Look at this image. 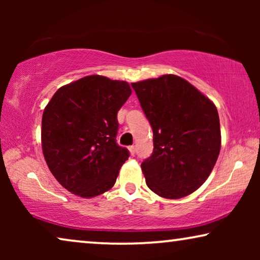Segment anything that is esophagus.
<instances>
[{
  "label": "esophagus",
  "mask_w": 260,
  "mask_h": 260,
  "mask_svg": "<svg viewBox=\"0 0 260 260\" xmlns=\"http://www.w3.org/2000/svg\"><path fill=\"white\" fill-rule=\"evenodd\" d=\"M129 150L131 155H135V152H136V147H135V145H131V147H129Z\"/></svg>",
  "instance_id": "1"
}]
</instances>
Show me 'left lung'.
I'll list each match as a JSON object with an SVG mask.
<instances>
[{
  "mask_svg": "<svg viewBox=\"0 0 260 260\" xmlns=\"http://www.w3.org/2000/svg\"><path fill=\"white\" fill-rule=\"evenodd\" d=\"M131 86L154 134V151L141 165L147 186L166 199L187 197L202 186L218 159V110L198 88L174 74Z\"/></svg>",
  "mask_w": 260,
  "mask_h": 260,
  "instance_id": "1",
  "label": "left lung"
}]
</instances>
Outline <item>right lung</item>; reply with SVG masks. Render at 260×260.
<instances>
[{
  "label": "right lung",
  "mask_w": 260,
  "mask_h": 260,
  "mask_svg": "<svg viewBox=\"0 0 260 260\" xmlns=\"http://www.w3.org/2000/svg\"><path fill=\"white\" fill-rule=\"evenodd\" d=\"M126 81L87 76L60 87L42 115V151L58 182L81 198L113 187L129 150L116 142Z\"/></svg>",
  "instance_id": "add662e5"
}]
</instances>
